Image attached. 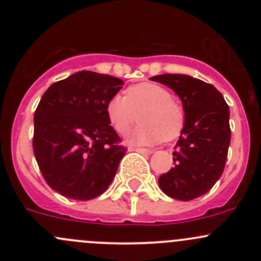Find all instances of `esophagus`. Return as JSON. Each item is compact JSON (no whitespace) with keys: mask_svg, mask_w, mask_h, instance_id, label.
I'll return each mask as SVG.
<instances>
[{"mask_svg":"<svg viewBox=\"0 0 261 261\" xmlns=\"http://www.w3.org/2000/svg\"><path fill=\"white\" fill-rule=\"evenodd\" d=\"M131 151H136V152H140V154H145V155L152 154L151 150H149V149H143V147H135V149H131Z\"/></svg>","mask_w":261,"mask_h":261,"instance_id":"esophagus-1","label":"esophagus"}]
</instances>
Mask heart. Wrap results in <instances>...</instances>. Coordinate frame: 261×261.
<instances>
[{
    "label": "heart",
    "instance_id": "b5f03b06",
    "mask_svg": "<svg viewBox=\"0 0 261 261\" xmlns=\"http://www.w3.org/2000/svg\"><path fill=\"white\" fill-rule=\"evenodd\" d=\"M139 111V120L143 123L133 133L131 143L145 145L179 136L184 111L165 87L150 82L134 84L126 89L125 97L115 94L106 105L107 118L120 135L130 131Z\"/></svg>",
    "mask_w": 261,
    "mask_h": 261
}]
</instances>
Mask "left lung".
I'll use <instances>...</instances> for the list:
<instances>
[{
	"mask_svg": "<svg viewBox=\"0 0 261 261\" xmlns=\"http://www.w3.org/2000/svg\"><path fill=\"white\" fill-rule=\"evenodd\" d=\"M150 80L172 88L184 110V126L173 152L174 168L160 175L158 183L178 201L198 198L225 169L231 140L230 109L212 84L191 75L160 74Z\"/></svg>",
	"mask_w": 261,
	"mask_h": 261,
	"instance_id": "1",
	"label": "left lung"
}]
</instances>
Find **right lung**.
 Masks as SVG:
<instances>
[{
	"instance_id": "obj_1",
	"label": "right lung",
	"mask_w": 261,
	"mask_h": 261,
	"mask_svg": "<svg viewBox=\"0 0 261 261\" xmlns=\"http://www.w3.org/2000/svg\"><path fill=\"white\" fill-rule=\"evenodd\" d=\"M123 86L109 74L82 70L46 89L34 115L33 149L44 179L67 198L89 201L115 178L120 145L106 105Z\"/></svg>"
}]
</instances>
